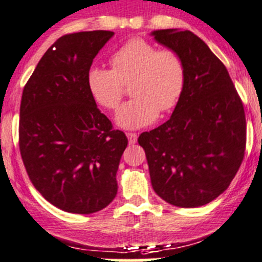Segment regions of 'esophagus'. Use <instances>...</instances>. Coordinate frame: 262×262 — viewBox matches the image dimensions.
Instances as JSON below:
<instances>
[{
  "label": "esophagus",
  "instance_id": "1",
  "mask_svg": "<svg viewBox=\"0 0 262 262\" xmlns=\"http://www.w3.org/2000/svg\"><path fill=\"white\" fill-rule=\"evenodd\" d=\"M126 137H128V141L130 145H134L137 142V138H138L136 133H126Z\"/></svg>",
  "mask_w": 262,
  "mask_h": 262
}]
</instances>
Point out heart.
Wrapping results in <instances>:
<instances>
[{"instance_id": "obj_1", "label": "heart", "mask_w": 262, "mask_h": 262, "mask_svg": "<svg viewBox=\"0 0 262 262\" xmlns=\"http://www.w3.org/2000/svg\"><path fill=\"white\" fill-rule=\"evenodd\" d=\"M112 69L93 67L86 75L89 93L99 105L115 110L130 84L134 96L119 108L117 125L140 129L157 120L159 111L167 112L178 104L185 83L180 56L172 49H158L145 39L134 37L122 44L112 57Z\"/></svg>"}]
</instances>
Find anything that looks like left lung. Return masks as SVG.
Wrapping results in <instances>:
<instances>
[{
	"label": "left lung",
	"mask_w": 262,
	"mask_h": 262,
	"mask_svg": "<svg viewBox=\"0 0 262 262\" xmlns=\"http://www.w3.org/2000/svg\"><path fill=\"white\" fill-rule=\"evenodd\" d=\"M175 51L185 70L184 90L168 121L138 137L152 189L173 206L199 207L228 188L244 158L246 115L227 69L193 32L152 31Z\"/></svg>",
	"instance_id": "8db88e82"
}]
</instances>
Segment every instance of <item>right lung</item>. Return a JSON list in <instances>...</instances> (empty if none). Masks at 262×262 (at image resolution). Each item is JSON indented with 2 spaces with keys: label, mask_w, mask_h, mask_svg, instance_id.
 Instances as JSON below:
<instances>
[{
  "label": "right lung",
  "mask_w": 262,
  "mask_h": 262,
  "mask_svg": "<svg viewBox=\"0 0 262 262\" xmlns=\"http://www.w3.org/2000/svg\"><path fill=\"white\" fill-rule=\"evenodd\" d=\"M112 31L65 35L44 53L20 102L19 148L28 178L61 210L91 214L114 201L128 146L96 107L87 72Z\"/></svg>",
  "instance_id": "obj_1"
}]
</instances>
